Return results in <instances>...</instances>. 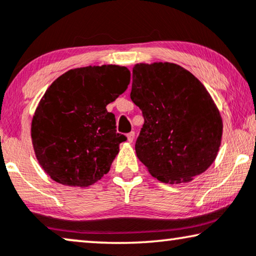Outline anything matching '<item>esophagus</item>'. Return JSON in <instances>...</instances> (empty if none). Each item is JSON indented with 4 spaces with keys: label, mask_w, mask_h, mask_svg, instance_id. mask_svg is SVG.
<instances>
[{
    "label": "esophagus",
    "mask_w": 256,
    "mask_h": 256,
    "mask_svg": "<svg viewBox=\"0 0 256 256\" xmlns=\"http://www.w3.org/2000/svg\"><path fill=\"white\" fill-rule=\"evenodd\" d=\"M134 138H135V132H128L127 134V140H128V142H132V140H134Z\"/></svg>",
    "instance_id": "obj_1"
}]
</instances>
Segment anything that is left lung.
<instances>
[{
	"label": "left lung",
	"instance_id": "obj_1",
	"mask_svg": "<svg viewBox=\"0 0 256 256\" xmlns=\"http://www.w3.org/2000/svg\"><path fill=\"white\" fill-rule=\"evenodd\" d=\"M130 98L144 118L136 154L151 176L165 184L188 182L212 164L223 121L192 72L170 62L137 64Z\"/></svg>",
	"mask_w": 256,
	"mask_h": 256
}]
</instances>
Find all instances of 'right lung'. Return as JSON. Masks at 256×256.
<instances>
[{"label":"right lung","mask_w":256,"mask_h":256,"mask_svg":"<svg viewBox=\"0 0 256 256\" xmlns=\"http://www.w3.org/2000/svg\"><path fill=\"white\" fill-rule=\"evenodd\" d=\"M130 72L104 64L72 69L50 84L31 124L33 149L52 179L88 187L110 171L127 137L106 106L127 90Z\"/></svg>","instance_id":"obj_1"}]
</instances>
